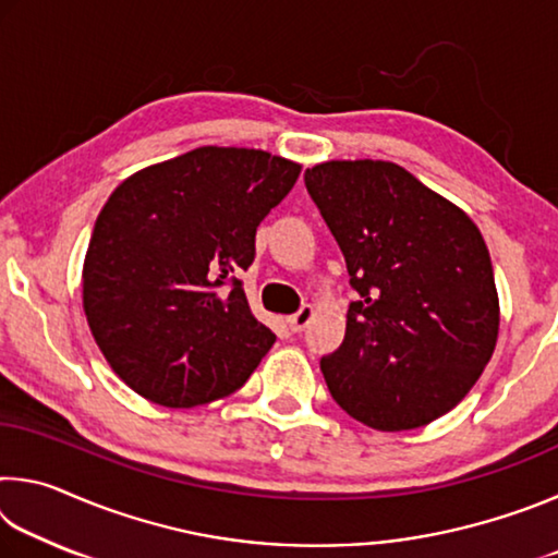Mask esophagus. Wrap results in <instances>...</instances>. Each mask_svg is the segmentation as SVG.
<instances>
[{"label": "esophagus", "mask_w": 558, "mask_h": 558, "mask_svg": "<svg viewBox=\"0 0 558 558\" xmlns=\"http://www.w3.org/2000/svg\"><path fill=\"white\" fill-rule=\"evenodd\" d=\"M313 315H315L313 305H302L295 315H290L288 317V325H290L292 332H302V329L310 325V319H313Z\"/></svg>", "instance_id": "esophagus-1"}]
</instances>
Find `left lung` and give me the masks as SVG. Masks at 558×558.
I'll return each instance as SVG.
<instances>
[{"instance_id":"left-lung-1","label":"left lung","mask_w":558,"mask_h":558,"mask_svg":"<svg viewBox=\"0 0 558 558\" xmlns=\"http://www.w3.org/2000/svg\"><path fill=\"white\" fill-rule=\"evenodd\" d=\"M344 253V342L319 359L332 399L364 426L411 430L465 399L497 344L499 302L483 233L465 211L381 159L305 172Z\"/></svg>"}]
</instances>
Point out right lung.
<instances>
[{
	"label": "right lung",
	"mask_w": 558,
	"mask_h": 558,
	"mask_svg": "<svg viewBox=\"0 0 558 558\" xmlns=\"http://www.w3.org/2000/svg\"><path fill=\"white\" fill-rule=\"evenodd\" d=\"M300 165L263 149L196 147L125 179L96 221L83 310L122 381L169 409L209 403L248 381L276 335L241 280L256 229Z\"/></svg>",
	"instance_id": "right-lung-1"
}]
</instances>
